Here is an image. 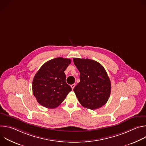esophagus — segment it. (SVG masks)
I'll return each instance as SVG.
<instances>
[{"instance_id":"esophagus-1","label":"esophagus","mask_w":146,"mask_h":146,"mask_svg":"<svg viewBox=\"0 0 146 146\" xmlns=\"http://www.w3.org/2000/svg\"><path fill=\"white\" fill-rule=\"evenodd\" d=\"M70 86H71V88H72V90H73V88H74V87H75V84H72Z\"/></svg>"}]
</instances>
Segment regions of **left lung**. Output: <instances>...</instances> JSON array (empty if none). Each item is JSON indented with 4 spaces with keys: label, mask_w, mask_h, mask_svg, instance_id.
Instances as JSON below:
<instances>
[{
    "label": "left lung",
    "mask_w": 146,
    "mask_h": 146,
    "mask_svg": "<svg viewBox=\"0 0 146 146\" xmlns=\"http://www.w3.org/2000/svg\"><path fill=\"white\" fill-rule=\"evenodd\" d=\"M80 73V81L73 91L81 105L95 110L105 105L111 92L110 78L103 66L90 59L73 58Z\"/></svg>",
    "instance_id": "8db88e82"
}]
</instances>
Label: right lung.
<instances>
[{
    "instance_id": "obj_1",
    "label": "right lung",
    "mask_w": 146,
    "mask_h": 146,
    "mask_svg": "<svg viewBox=\"0 0 146 146\" xmlns=\"http://www.w3.org/2000/svg\"><path fill=\"white\" fill-rule=\"evenodd\" d=\"M70 63V59L56 58L46 62L36 73L32 82V90L41 106L56 108L72 91L66 82L64 73Z\"/></svg>"
}]
</instances>
